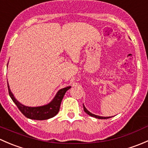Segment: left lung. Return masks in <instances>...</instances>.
Wrapping results in <instances>:
<instances>
[{
    "mask_svg": "<svg viewBox=\"0 0 148 148\" xmlns=\"http://www.w3.org/2000/svg\"><path fill=\"white\" fill-rule=\"evenodd\" d=\"M83 107H84V112L86 113V114H89V115H90V116H92V117H95V118H97V119H108V118H110V117H100V116L95 115V114H92V113H91L90 112H89L87 110H86V107H84V104H83Z\"/></svg>",
    "mask_w": 148,
    "mask_h": 148,
    "instance_id": "left-lung-1",
    "label": "left lung"
}]
</instances>
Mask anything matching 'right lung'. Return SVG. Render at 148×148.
Segmentation results:
<instances>
[{"mask_svg":"<svg viewBox=\"0 0 148 148\" xmlns=\"http://www.w3.org/2000/svg\"><path fill=\"white\" fill-rule=\"evenodd\" d=\"M8 93H9L10 98H11L13 102L16 104L18 108L19 109V110L21 112L22 114L25 117H26L27 118L31 119V120H45L51 118V117H54L55 115L57 114V113L59 111V109H60V105L61 103H62V99H63L66 91L69 89L71 86H67V87L63 88V89L59 90V92H57V94L54 97L53 100L48 104L35 107L24 106L21 104L19 102H18L16 99V98L14 97L13 94H12L11 91H10L9 86H8Z\"/></svg>","mask_w":148,"mask_h":148,"instance_id":"obj_1","label":"right lung"}]
</instances>
